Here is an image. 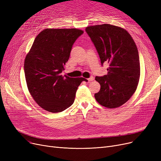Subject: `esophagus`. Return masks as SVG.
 <instances>
[{
  "label": "esophagus",
  "instance_id": "obj_1",
  "mask_svg": "<svg viewBox=\"0 0 161 161\" xmlns=\"http://www.w3.org/2000/svg\"><path fill=\"white\" fill-rule=\"evenodd\" d=\"M94 80V78L92 77V76H91V78H88V79H87V80H88V81H89V82H90V81H92V80Z\"/></svg>",
  "mask_w": 161,
  "mask_h": 161
}]
</instances>
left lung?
Returning a JSON list of instances; mask_svg holds the SVG:
<instances>
[{"mask_svg":"<svg viewBox=\"0 0 161 161\" xmlns=\"http://www.w3.org/2000/svg\"><path fill=\"white\" fill-rule=\"evenodd\" d=\"M97 50L101 64H109L108 74L95 80L100 89L95 94L97 102L108 108H118L130 98L137 89L140 75L136 44L123 28L109 24L86 29Z\"/></svg>","mask_w":161,"mask_h":161,"instance_id":"1","label":"left lung"}]
</instances>
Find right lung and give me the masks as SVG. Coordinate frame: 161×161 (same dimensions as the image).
<instances>
[{"label":"right lung","instance_id":"right-lung-1","mask_svg":"<svg viewBox=\"0 0 161 161\" xmlns=\"http://www.w3.org/2000/svg\"><path fill=\"white\" fill-rule=\"evenodd\" d=\"M83 31L78 29H46L36 36L24 62L25 80L30 94L42 108L61 112L74 102L83 78L61 74L72 45Z\"/></svg>","mask_w":161,"mask_h":161}]
</instances>
